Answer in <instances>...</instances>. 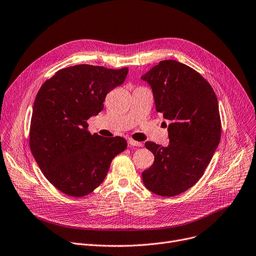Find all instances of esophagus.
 I'll return each instance as SVG.
<instances>
[{
  "mask_svg": "<svg viewBox=\"0 0 256 256\" xmlns=\"http://www.w3.org/2000/svg\"><path fill=\"white\" fill-rule=\"evenodd\" d=\"M128 144H130L132 146H137V147H142V145H143L141 142L135 141V140H132V139L128 140Z\"/></svg>",
  "mask_w": 256,
  "mask_h": 256,
  "instance_id": "34e87169",
  "label": "esophagus"
}]
</instances>
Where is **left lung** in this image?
<instances>
[{"instance_id":"1","label":"left lung","mask_w":256,"mask_h":256,"mask_svg":"<svg viewBox=\"0 0 256 256\" xmlns=\"http://www.w3.org/2000/svg\"><path fill=\"white\" fill-rule=\"evenodd\" d=\"M141 78L152 86L156 111L170 120L168 146L145 143L154 162L142 180L156 195L176 196L201 178L219 145L218 100L202 76L174 60L160 61Z\"/></svg>"}]
</instances>
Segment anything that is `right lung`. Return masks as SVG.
Masks as SVG:
<instances>
[{
    "mask_svg": "<svg viewBox=\"0 0 256 256\" xmlns=\"http://www.w3.org/2000/svg\"><path fill=\"white\" fill-rule=\"evenodd\" d=\"M128 68L80 64L58 70L40 87L33 106L30 148L46 178L62 193L83 197L104 182L112 160L128 146L122 137L91 135L87 120Z\"/></svg>",
    "mask_w": 256,
    "mask_h": 256,
    "instance_id": "1",
    "label": "right lung"
}]
</instances>
